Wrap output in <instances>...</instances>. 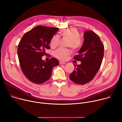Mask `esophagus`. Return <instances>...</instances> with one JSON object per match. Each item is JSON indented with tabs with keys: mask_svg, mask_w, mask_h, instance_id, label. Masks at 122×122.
Segmentation results:
<instances>
[{
	"mask_svg": "<svg viewBox=\"0 0 122 122\" xmlns=\"http://www.w3.org/2000/svg\"><path fill=\"white\" fill-rule=\"evenodd\" d=\"M59 64H60V65H63V64H66V62H63V61H59Z\"/></svg>",
	"mask_w": 122,
	"mask_h": 122,
	"instance_id": "obj_1",
	"label": "esophagus"
}]
</instances>
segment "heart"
Here are the masks:
<instances>
[{
    "mask_svg": "<svg viewBox=\"0 0 122 122\" xmlns=\"http://www.w3.org/2000/svg\"><path fill=\"white\" fill-rule=\"evenodd\" d=\"M60 35L61 36L67 37L69 39L68 46L72 50H77L81 47L82 42L80 38L79 32L77 29L75 28L64 29L61 32ZM59 40L60 37L58 35H54L50 41L51 47L52 48L56 47ZM69 54L70 51L68 49L63 48L57 49L53 53L54 56L60 60H65Z\"/></svg>",
    "mask_w": 122,
    "mask_h": 122,
    "instance_id": "1",
    "label": "heart"
}]
</instances>
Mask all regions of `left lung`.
<instances>
[{"instance_id": "obj_1", "label": "left lung", "mask_w": 122, "mask_h": 122, "mask_svg": "<svg viewBox=\"0 0 122 122\" xmlns=\"http://www.w3.org/2000/svg\"><path fill=\"white\" fill-rule=\"evenodd\" d=\"M84 41L73 59L80 61V65L74 66V71L70 75L74 83L84 85L90 82L97 73L103 60L104 47L99 36L92 30L84 32Z\"/></svg>"}]
</instances>
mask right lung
<instances>
[{
	"mask_svg": "<svg viewBox=\"0 0 122 122\" xmlns=\"http://www.w3.org/2000/svg\"><path fill=\"white\" fill-rule=\"evenodd\" d=\"M58 28L38 26L22 37L17 48V54L22 71L31 82L42 84L51 77L52 68L59 65L58 60L51 57L48 61L42 59L50 49L49 44Z\"/></svg>",
	"mask_w": 122,
	"mask_h": 122,
	"instance_id": "1",
	"label": "right lung"
}]
</instances>
